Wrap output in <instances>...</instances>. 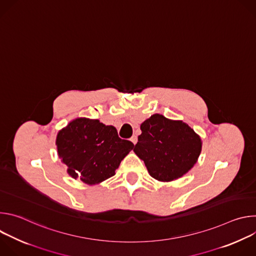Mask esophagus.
Wrapping results in <instances>:
<instances>
[{"label": "esophagus", "mask_w": 256, "mask_h": 256, "mask_svg": "<svg viewBox=\"0 0 256 256\" xmlns=\"http://www.w3.org/2000/svg\"><path fill=\"white\" fill-rule=\"evenodd\" d=\"M130 140H132V142L134 144H136V142H138V136H132L130 138Z\"/></svg>", "instance_id": "34e87169"}]
</instances>
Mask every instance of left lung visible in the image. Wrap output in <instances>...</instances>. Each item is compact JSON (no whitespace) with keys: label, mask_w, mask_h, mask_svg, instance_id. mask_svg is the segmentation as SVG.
Masks as SVG:
<instances>
[{"label":"left lung","mask_w":256,"mask_h":256,"mask_svg":"<svg viewBox=\"0 0 256 256\" xmlns=\"http://www.w3.org/2000/svg\"><path fill=\"white\" fill-rule=\"evenodd\" d=\"M140 130L134 151L155 179L175 180L196 164L202 140L188 124L154 114Z\"/></svg>","instance_id":"obj_1"}]
</instances>
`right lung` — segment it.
<instances>
[{"instance_id":"1","label":"right lung","mask_w":256,"mask_h":256,"mask_svg":"<svg viewBox=\"0 0 256 256\" xmlns=\"http://www.w3.org/2000/svg\"><path fill=\"white\" fill-rule=\"evenodd\" d=\"M56 147L72 178L95 184L116 174L134 144L120 138L112 126L97 120L77 118L58 134Z\"/></svg>"}]
</instances>
